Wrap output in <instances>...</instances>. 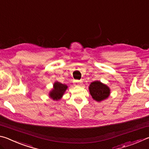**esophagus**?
<instances>
[{"label": "esophagus", "mask_w": 149, "mask_h": 149, "mask_svg": "<svg viewBox=\"0 0 149 149\" xmlns=\"http://www.w3.org/2000/svg\"><path fill=\"white\" fill-rule=\"evenodd\" d=\"M74 84L75 86H79V85H81V82L79 81H74Z\"/></svg>", "instance_id": "obj_1"}]
</instances>
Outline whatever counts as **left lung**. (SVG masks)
Segmentation results:
<instances>
[{
    "label": "left lung",
    "instance_id": "8db88e82",
    "mask_svg": "<svg viewBox=\"0 0 149 149\" xmlns=\"http://www.w3.org/2000/svg\"><path fill=\"white\" fill-rule=\"evenodd\" d=\"M89 90L93 99L99 102L107 99L110 95V87L100 81L91 83Z\"/></svg>",
    "mask_w": 149,
    "mask_h": 149
}]
</instances>
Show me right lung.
<instances>
[{"label": "right lung", "mask_w": 149, "mask_h": 149, "mask_svg": "<svg viewBox=\"0 0 149 149\" xmlns=\"http://www.w3.org/2000/svg\"><path fill=\"white\" fill-rule=\"evenodd\" d=\"M68 89V85L61 84L58 81L54 83L53 88L50 91L49 96L53 100H59L62 98L63 95Z\"/></svg>", "instance_id": "add662e5"}]
</instances>
